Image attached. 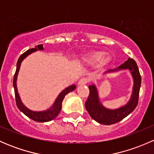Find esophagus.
<instances>
[{"label": "esophagus", "mask_w": 154, "mask_h": 154, "mask_svg": "<svg viewBox=\"0 0 154 154\" xmlns=\"http://www.w3.org/2000/svg\"><path fill=\"white\" fill-rule=\"evenodd\" d=\"M88 83V79L86 77H83V78L80 79L78 82L79 85H86Z\"/></svg>", "instance_id": "1"}]
</instances>
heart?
<instances>
[{
	"mask_svg": "<svg viewBox=\"0 0 154 154\" xmlns=\"http://www.w3.org/2000/svg\"><path fill=\"white\" fill-rule=\"evenodd\" d=\"M85 60L90 64L100 63L101 65H104L109 61L110 57L102 51H94L87 54L85 57Z\"/></svg>",
	"mask_w": 154,
	"mask_h": 154,
	"instance_id": "obj_1",
	"label": "heart"
}]
</instances>
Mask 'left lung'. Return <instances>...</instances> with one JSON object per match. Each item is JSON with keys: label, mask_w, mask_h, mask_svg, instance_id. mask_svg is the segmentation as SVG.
Returning a JSON list of instances; mask_svg holds the SVG:
<instances>
[{"label": "left lung", "mask_w": 154, "mask_h": 154, "mask_svg": "<svg viewBox=\"0 0 154 154\" xmlns=\"http://www.w3.org/2000/svg\"><path fill=\"white\" fill-rule=\"evenodd\" d=\"M121 69L130 70L134 80V86H133V94L131 99L125 106L117 109L111 110L104 108L99 102L98 94L97 88L94 85L88 86L89 88V94L87 98L85 106L88 114L94 121L98 123L104 125H113L119 122L122 119L127 117L129 114L132 112L137 106L139 102V90H140L142 77L139 73V68L134 60L129 58L125 63L119 66L115 70H109L107 72L117 71Z\"/></svg>", "instance_id": "1"}]
</instances>
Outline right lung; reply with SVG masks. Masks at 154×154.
I'll return each mask as SVG.
<instances>
[{"label": "right lung", "instance_id": "right-lung-1", "mask_svg": "<svg viewBox=\"0 0 154 154\" xmlns=\"http://www.w3.org/2000/svg\"><path fill=\"white\" fill-rule=\"evenodd\" d=\"M38 50H43L42 45H38L35 46V48L29 49L28 51H27L26 52H24V54H22L21 56H20L19 59H18V62H17L16 71H15V75H14L13 86H14V90H15V101H16V105L17 106H18V108L19 109L21 110V111L22 112L25 116H27V117L29 118L30 119H32V120L35 121V122H50V121L53 120V119H54L57 116H58L60 110H61L62 109V102H63L65 96H66L68 93H69L70 91L75 89L76 86L75 85H72V86L68 87V88H66V89L63 90V91L59 94L58 97H57V100H56L54 106L51 107L50 109L47 110V111L32 112L31 111V110L28 109L27 108H26V107L23 105V103H21V100H20L19 95H18V90H17V86H16L17 76H18V71H19L20 66H21V62L23 61V60H24L27 56H28L29 54H30L31 53L34 52V51H38Z\"/></svg>", "mask_w": 154, "mask_h": 154}]
</instances>
